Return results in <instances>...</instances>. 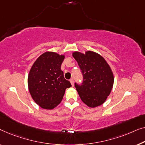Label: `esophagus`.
<instances>
[{"mask_svg":"<svg viewBox=\"0 0 145 145\" xmlns=\"http://www.w3.org/2000/svg\"><path fill=\"white\" fill-rule=\"evenodd\" d=\"M70 81L71 84H72V86L73 87V78H72V79H70Z\"/></svg>","mask_w":145,"mask_h":145,"instance_id":"1","label":"esophagus"}]
</instances>
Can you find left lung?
I'll return each mask as SVG.
<instances>
[{
  "mask_svg": "<svg viewBox=\"0 0 145 145\" xmlns=\"http://www.w3.org/2000/svg\"><path fill=\"white\" fill-rule=\"evenodd\" d=\"M83 80L81 85L75 83L81 101L87 106L95 108L106 101L112 89L114 77L110 67L103 56L93 51L73 52Z\"/></svg>",
  "mask_w": 145,
  "mask_h": 145,
  "instance_id": "obj_1",
  "label": "left lung"
}]
</instances>
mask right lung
Returning a JSON list of instances; mask_svg holds the SVG:
<instances>
[{
  "label": "right lung",
  "instance_id": "1",
  "mask_svg": "<svg viewBox=\"0 0 145 145\" xmlns=\"http://www.w3.org/2000/svg\"><path fill=\"white\" fill-rule=\"evenodd\" d=\"M64 58V55L46 52L31 66L28 75V89L32 99L42 108L52 110L56 107L66 89L72 87L61 70Z\"/></svg>",
  "mask_w": 145,
  "mask_h": 145
}]
</instances>
